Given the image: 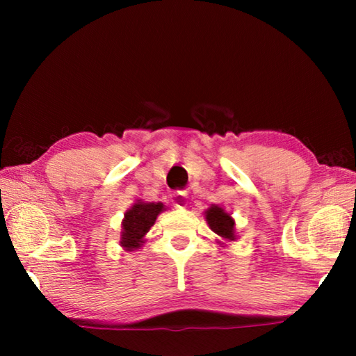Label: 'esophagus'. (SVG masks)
<instances>
[{
    "label": "esophagus",
    "mask_w": 356,
    "mask_h": 356,
    "mask_svg": "<svg viewBox=\"0 0 356 356\" xmlns=\"http://www.w3.org/2000/svg\"><path fill=\"white\" fill-rule=\"evenodd\" d=\"M171 202L174 207L182 209L186 206V202H188V196H186L185 191H176L171 195Z\"/></svg>",
    "instance_id": "obj_1"
}]
</instances>
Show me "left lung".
I'll return each mask as SVG.
<instances>
[{"mask_svg": "<svg viewBox=\"0 0 356 356\" xmlns=\"http://www.w3.org/2000/svg\"><path fill=\"white\" fill-rule=\"evenodd\" d=\"M206 218L210 229L215 234H218L220 237L227 238V240H234V220L231 218V215H227L225 210L218 206H212L207 212H206Z\"/></svg>", "mask_w": 356, "mask_h": 356, "instance_id": "1", "label": "left lung"}]
</instances>
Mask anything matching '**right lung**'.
I'll list each match as a JSON object with an SVG mask.
<instances>
[{
  "instance_id": "right-lung-1",
  "label": "right lung",
  "mask_w": 356,
  "mask_h": 356,
  "mask_svg": "<svg viewBox=\"0 0 356 356\" xmlns=\"http://www.w3.org/2000/svg\"><path fill=\"white\" fill-rule=\"evenodd\" d=\"M163 210L161 202H136L122 221V238L120 245L127 250L140 248L143 243V237L154 226L156 216Z\"/></svg>"
}]
</instances>
